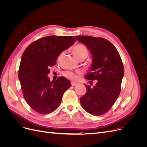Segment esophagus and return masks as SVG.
Segmentation results:
<instances>
[{
	"instance_id": "obj_1",
	"label": "esophagus",
	"mask_w": 147,
	"mask_h": 147,
	"mask_svg": "<svg viewBox=\"0 0 147 147\" xmlns=\"http://www.w3.org/2000/svg\"><path fill=\"white\" fill-rule=\"evenodd\" d=\"M71 84H72V86H76V85H77V84H78L77 83H75V82H71Z\"/></svg>"
}]
</instances>
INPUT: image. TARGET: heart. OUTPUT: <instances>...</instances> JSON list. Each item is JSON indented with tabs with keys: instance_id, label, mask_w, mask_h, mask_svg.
I'll return each instance as SVG.
<instances>
[{
	"instance_id": "1",
	"label": "heart",
	"mask_w": 147,
	"mask_h": 147,
	"mask_svg": "<svg viewBox=\"0 0 147 147\" xmlns=\"http://www.w3.org/2000/svg\"><path fill=\"white\" fill-rule=\"evenodd\" d=\"M72 52L74 56L77 57L78 59L82 58H86L88 55V49L83 44H77L75 45L72 48ZM63 75L66 78L72 80H76L78 78V76L74 73L70 72V71H64Z\"/></svg>"
}]
</instances>
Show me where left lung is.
Returning a JSON list of instances; mask_svg holds the SVG:
<instances>
[{
  "instance_id": "obj_1",
  "label": "left lung",
  "mask_w": 147,
  "mask_h": 147,
  "mask_svg": "<svg viewBox=\"0 0 147 147\" xmlns=\"http://www.w3.org/2000/svg\"><path fill=\"white\" fill-rule=\"evenodd\" d=\"M84 43L92 55L91 72L85 78L94 86L85 85L86 93L80 98L83 109L96 116L107 113L117 100L121 92L124 66L117 48L107 39L88 35L75 37Z\"/></svg>"
}]
</instances>
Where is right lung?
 <instances>
[{"instance_id": "obj_1", "label": "right lung", "mask_w": 147, "mask_h": 147, "mask_svg": "<svg viewBox=\"0 0 147 147\" xmlns=\"http://www.w3.org/2000/svg\"><path fill=\"white\" fill-rule=\"evenodd\" d=\"M76 41L73 36L50 35L31 43L21 57L18 78L23 96L35 112L48 114L59 106L71 83L64 77L50 82L47 75L57 57Z\"/></svg>"}]
</instances>
